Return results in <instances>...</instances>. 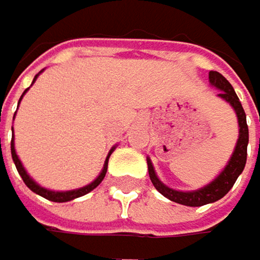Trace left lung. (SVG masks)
Segmentation results:
<instances>
[{
  "mask_svg": "<svg viewBox=\"0 0 260 260\" xmlns=\"http://www.w3.org/2000/svg\"><path fill=\"white\" fill-rule=\"evenodd\" d=\"M209 81H211L212 85H215L217 88H220V93L218 96H221L223 100H226L229 104L234 107V111L237 114L239 118V126H240V131H239V140L236 145V149L233 153L231 160L228 162L226 168L220 173V176L212 181L209 185L200 188V190L195 192H178L173 190V188H168L167 185H164L156 173H154V168L151 160L148 159V173H149V179H151L153 185L157 188V190L168 200H172L175 203L184 204V206H190V207H198V206H204L209 203H214L218 201L220 198H223L229 190L233 188L234 182L237 181L239 175L243 172L245 164H246V146H248V124H246V115L243 107L234 92L233 85L228 82V79L220 75L218 72H211L209 73Z\"/></svg>",
  "mask_w": 260,
  "mask_h": 260,
  "instance_id": "obj_1",
  "label": "left lung"
}]
</instances>
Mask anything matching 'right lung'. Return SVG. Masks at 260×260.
<instances>
[{"label": "right lung", "instance_id": "obj_1", "mask_svg": "<svg viewBox=\"0 0 260 260\" xmlns=\"http://www.w3.org/2000/svg\"><path fill=\"white\" fill-rule=\"evenodd\" d=\"M36 79H37V76L34 78V81H36ZM26 92H27V88L24 90V93H26ZM24 93H23V95H24ZM23 95H21V98H23ZM21 98H20V100H21ZM18 103H20V101H18ZM112 151H114V149H111V153H109V156L112 154ZM11 153H12L14 164H15V167H17V170H18V173H20V176H21L23 182H24L29 188H31V190H32L34 193H37V195H40V197H43V198L49 200V201H54V203L72 201V200H75V198H79V197H82V195H87L88 192H92L93 188H95V187H98V185L101 184V181L104 179L106 172H107V160H109V156H107L101 175H100V176H98L92 184H88V185H85V187H82V188H78V190H70V192H53V190H46V188H43V187L37 185L31 178H29V175L24 172V168H23V165H21V162H20V159H18L17 153H15V148H14V139H12V142H11Z\"/></svg>", "mask_w": 260, "mask_h": 260}]
</instances>
